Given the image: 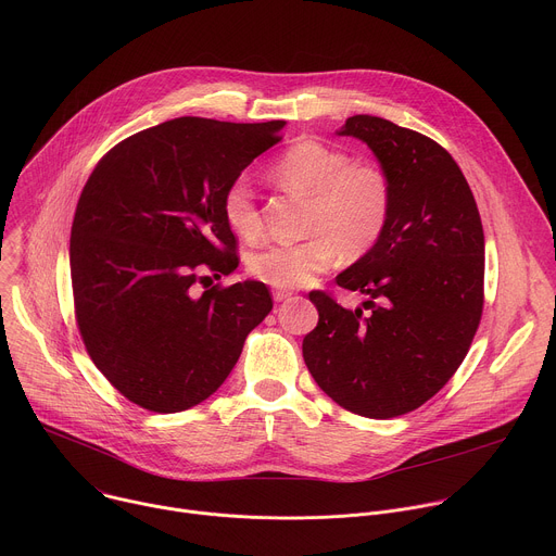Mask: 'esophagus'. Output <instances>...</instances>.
Here are the masks:
<instances>
[{"label": "esophagus", "instance_id": "obj_1", "mask_svg": "<svg viewBox=\"0 0 556 556\" xmlns=\"http://www.w3.org/2000/svg\"><path fill=\"white\" fill-rule=\"evenodd\" d=\"M290 294H292V292H290V290H283V288L273 290V299H275V301H286Z\"/></svg>", "mask_w": 556, "mask_h": 556}]
</instances>
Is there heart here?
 Returning a JSON list of instances; mask_svg holds the SVG:
<instances>
[{
	"mask_svg": "<svg viewBox=\"0 0 556 556\" xmlns=\"http://www.w3.org/2000/svg\"><path fill=\"white\" fill-rule=\"evenodd\" d=\"M273 176L281 187L309 198L303 222L307 237L257 247L247 260L255 279L296 288L324 273L337 253L354 262L378 244L391 215V185L380 169L352 165L345 151L303 140L281 153ZM222 215L244 240H255L262 232L260 206L247 176H237L224 189Z\"/></svg>",
	"mask_w": 556,
	"mask_h": 556,
	"instance_id": "b5f03b06",
	"label": "heart"
}]
</instances>
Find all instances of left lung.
<instances>
[{"mask_svg": "<svg viewBox=\"0 0 556 556\" xmlns=\"http://www.w3.org/2000/svg\"><path fill=\"white\" fill-rule=\"evenodd\" d=\"M339 136L363 140L391 185L378 244L337 277L367 294L348 309L312 290L319 324L303 361L343 409L387 420L425 405L462 365L484 307V228L470 187L435 140L358 114Z\"/></svg>", "mask_w": 556, "mask_h": 556, "instance_id": "obj_1", "label": "left lung"}]
</instances>
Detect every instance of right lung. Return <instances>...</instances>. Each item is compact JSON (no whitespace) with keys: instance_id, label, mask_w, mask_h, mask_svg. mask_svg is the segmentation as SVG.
Returning a JSON list of instances; mask_svg holds the SVG:
<instances>
[{"instance_id":"1","label":"right lung","mask_w":556,"mask_h":556,"mask_svg":"<svg viewBox=\"0 0 556 556\" xmlns=\"http://www.w3.org/2000/svg\"><path fill=\"white\" fill-rule=\"evenodd\" d=\"M283 125L174 118L121 140L88 178L70 235L74 316L134 405L176 414L206 401L273 309L262 281L195 283L240 264L222 195Z\"/></svg>"}]
</instances>
